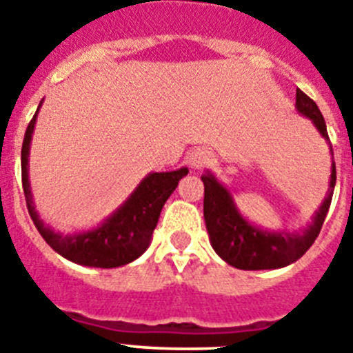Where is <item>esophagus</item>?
<instances>
[{"instance_id": "esophagus-1", "label": "esophagus", "mask_w": 353, "mask_h": 353, "mask_svg": "<svg viewBox=\"0 0 353 353\" xmlns=\"http://www.w3.org/2000/svg\"><path fill=\"white\" fill-rule=\"evenodd\" d=\"M212 152L207 148H196L192 150L189 157H187V162H189V166L194 168V170H201V168L208 166L212 162Z\"/></svg>"}]
</instances>
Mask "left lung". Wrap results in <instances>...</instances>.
Listing matches in <instances>:
<instances>
[{"label":"left lung","instance_id":"obj_1","mask_svg":"<svg viewBox=\"0 0 353 353\" xmlns=\"http://www.w3.org/2000/svg\"><path fill=\"white\" fill-rule=\"evenodd\" d=\"M295 99H297L295 108L299 113L310 118L318 132L322 134V138L330 145L325 120L314 101H311L310 97L301 90H297ZM330 152H332V146H330ZM201 180L205 183V224H207V232L214 251L235 269H283L286 265L297 261L313 245L318 233L322 230L330 201H332V192H334L336 164L332 161L329 192H327L323 203L314 212L310 226L304 228L301 233L269 232V230L254 226L240 214L232 192L228 191L210 171L201 174Z\"/></svg>","mask_w":353,"mask_h":353}]
</instances>
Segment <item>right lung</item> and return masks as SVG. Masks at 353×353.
<instances>
[{
  "label": "right lung",
  "mask_w": 353,
  "mask_h": 353,
  "mask_svg": "<svg viewBox=\"0 0 353 353\" xmlns=\"http://www.w3.org/2000/svg\"><path fill=\"white\" fill-rule=\"evenodd\" d=\"M40 101L35 117L31 118L24 134L23 150H21V170H23V189L26 198L28 212L35 223L37 230L43 240L67 260L84 267L97 269H114L130 261L138 260L148 249L152 242V233L157 226L162 207L179 185L189 170L180 168L176 171H162V173H148L134 189L132 194L93 230L77 232L72 235H63L54 232L48 224H43L33 203L30 176H28V162H30L31 136L35 130L37 114L40 111Z\"/></svg>",
  "instance_id": "add662e5"
}]
</instances>
